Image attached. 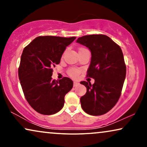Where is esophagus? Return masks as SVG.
<instances>
[{"mask_svg":"<svg viewBox=\"0 0 147 147\" xmlns=\"http://www.w3.org/2000/svg\"><path fill=\"white\" fill-rule=\"evenodd\" d=\"M78 85H79V83L78 82H74V87H76Z\"/></svg>","mask_w":147,"mask_h":147,"instance_id":"obj_1","label":"esophagus"}]
</instances>
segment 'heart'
<instances>
[{"instance_id":"heart-1","label":"heart","mask_w":147,"mask_h":147,"mask_svg":"<svg viewBox=\"0 0 147 147\" xmlns=\"http://www.w3.org/2000/svg\"><path fill=\"white\" fill-rule=\"evenodd\" d=\"M80 73V70L76 67H71L67 70L68 75H69L70 77H71L73 78H77L78 76H79Z\"/></svg>"}]
</instances>
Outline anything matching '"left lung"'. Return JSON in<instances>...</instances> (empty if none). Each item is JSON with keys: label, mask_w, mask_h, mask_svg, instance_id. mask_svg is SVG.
<instances>
[{"label": "left lung", "mask_w": 147, "mask_h": 147, "mask_svg": "<svg viewBox=\"0 0 147 147\" xmlns=\"http://www.w3.org/2000/svg\"><path fill=\"white\" fill-rule=\"evenodd\" d=\"M77 42L88 47L92 58L87 77L95 80L94 84L82 81L87 88L80 98L82 109L92 116L109 112L119 100L126 77L123 53L118 44L105 35L82 36Z\"/></svg>", "instance_id": "1"}]
</instances>
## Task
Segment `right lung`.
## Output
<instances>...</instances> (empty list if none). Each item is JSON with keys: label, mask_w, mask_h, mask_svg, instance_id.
Masks as SVG:
<instances>
[{"label": "right lung", "mask_w": 147, "mask_h": 147, "mask_svg": "<svg viewBox=\"0 0 147 147\" xmlns=\"http://www.w3.org/2000/svg\"><path fill=\"white\" fill-rule=\"evenodd\" d=\"M76 39L39 36L24 48L19 78L26 100L38 113L51 115L63 107L64 98L73 87V82L67 77L55 81L51 76L66 47Z\"/></svg>", "instance_id": "add662e5"}]
</instances>
